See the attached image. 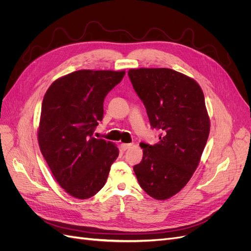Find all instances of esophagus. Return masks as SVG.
I'll return each mask as SVG.
<instances>
[{"mask_svg":"<svg viewBox=\"0 0 251 251\" xmlns=\"http://www.w3.org/2000/svg\"><path fill=\"white\" fill-rule=\"evenodd\" d=\"M131 147H132V144H122V145H121V148H122V150H124V151L130 149Z\"/></svg>","mask_w":251,"mask_h":251,"instance_id":"34e87169","label":"esophagus"}]
</instances>
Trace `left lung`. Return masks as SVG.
<instances>
[{
	"label": "left lung",
	"mask_w": 251,
	"mask_h": 251,
	"mask_svg": "<svg viewBox=\"0 0 251 251\" xmlns=\"http://www.w3.org/2000/svg\"><path fill=\"white\" fill-rule=\"evenodd\" d=\"M152 128L162 132L154 146L142 143L143 159L133 166L141 187L155 200L177 194L196 172L210 133V118L199 83L169 68L128 71Z\"/></svg>",
	"instance_id": "1"
}]
</instances>
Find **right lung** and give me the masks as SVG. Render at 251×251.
I'll return each mask as SVG.
<instances>
[{
	"label": "right lung",
	"mask_w": 251,
	"mask_h": 251,
	"mask_svg": "<svg viewBox=\"0 0 251 251\" xmlns=\"http://www.w3.org/2000/svg\"><path fill=\"white\" fill-rule=\"evenodd\" d=\"M125 70L82 69L55 79L43 97L38 126L40 151L60 186L87 200L104 186L117 146L93 137L103 118L107 93Z\"/></svg>",
	"instance_id": "obj_1"
}]
</instances>
